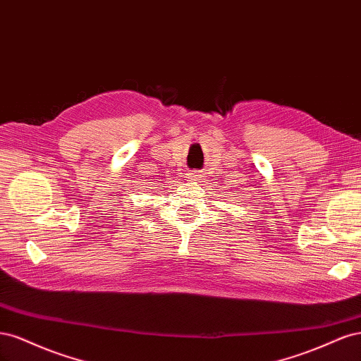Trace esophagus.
<instances>
[{
  "label": "esophagus",
  "instance_id": "34e87169",
  "mask_svg": "<svg viewBox=\"0 0 361 361\" xmlns=\"http://www.w3.org/2000/svg\"><path fill=\"white\" fill-rule=\"evenodd\" d=\"M188 178L191 180H195V182H202L203 180V174L200 171H192L188 174Z\"/></svg>",
  "mask_w": 361,
  "mask_h": 361
}]
</instances>
